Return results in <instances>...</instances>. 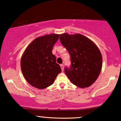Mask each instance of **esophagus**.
<instances>
[{
  "instance_id": "esophagus-1",
  "label": "esophagus",
  "mask_w": 121,
  "mask_h": 121,
  "mask_svg": "<svg viewBox=\"0 0 121 121\" xmlns=\"http://www.w3.org/2000/svg\"><path fill=\"white\" fill-rule=\"evenodd\" d=\"M60 67H61V68L62 71L63 72L64 71V65H62V64H61L60 65Z\"/></svg>"
}]
</instances>
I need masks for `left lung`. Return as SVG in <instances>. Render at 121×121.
Segmentation results:
<instances>
[{"label":"left lung","mask_w":121,"mask_h":121,"mask_svg":"<svg viewBox=\"0 0 121 121\" xmlns=\"http://www.w3.org/2000/svg\"><path fill=\"white\" fill-rule=\"evenodd\" d=\"M60 40L69 53L71 66L65 73L71 82L84 88L96 81L101 71L102 57L94 43L81 34L60 35Z\"/></svg>","instance_id":"left-lung-1"}]
</instances>
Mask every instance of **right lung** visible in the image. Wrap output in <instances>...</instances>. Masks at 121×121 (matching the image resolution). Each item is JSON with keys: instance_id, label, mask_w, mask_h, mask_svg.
Wrapping results in <instances>:
<instances>
[{"instance_id": "1", "label": "right lung", "mask_w": 121, "mask_h": 121, "mask_svg": "<svg viewBox=\"0 0 121 121\" xmlns=\"http://www.w3.org/2000/svg\"><path fill=\"white\" fill-rule=\"evenodd\" d=\"M59 35L50 34L37 37L30 43L21 59V69L28 82L39 89L49 86L61 72L52 53Z\"/></svg>"}]
</instances>
